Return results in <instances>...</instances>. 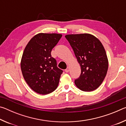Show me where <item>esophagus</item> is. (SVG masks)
I'll use <instances>...</instances> for the list:
<instances>
[{
	"label": "esophagus",
	"mask_w": 126,
	"mask_h": 126,
	"mask_svg": "<svg viewBox=\"0 0 126 126\" xmlns=\"http://www.w3.org/2000/svg\"><path fill=\"white\" fill-rule=\"evenodd\" d=\"M69 69H70V68H69V67H67V69H65V72H66V73H68V72H69Z\"/></svg>",
	"instance_id": "esophagus-1"
}]
</instances>
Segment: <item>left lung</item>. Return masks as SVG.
<instances>
[{
  "mask_svg": "<svg viewBox=\"0 0 126 126\" xmlns=\"http://www.w3.org/2000/svg\"><path fill=\"white\" fill-rule=\"evenodd\" d=\"M79 63L81 73L74 80L78 88L84 92L93 91L103 82L108 68L106 50L98 39L89 34L65 36Z\"/></svg>",
  "mask_w": 126,
  "mask_h": 126,
  "instance_id": "1",
  "label": "left lung"
}]
</instances>
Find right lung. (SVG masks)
<instances>
[{
    "mask_svg": "<svg viewBox=\"0 0 126 126\" xmlns=\"http://www.w3.org/2000/svg\"><path fill=\"white\" fill-rule=\"evenodd\" d=\"M62 35L39 33L27 44L21 60V70L32 89L40 94L52 93L58 86L63 71L51 55L52 49Z\"/></svg>",
    "mask_w": 126,
    "mask_h": 126,
    "instance_id": "right-lung-1",
    "label": "right lung"
}]
</instances>
